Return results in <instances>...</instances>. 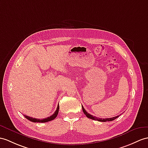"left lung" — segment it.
<instances>
[{
    "label": "left lung",
    "instance_id": "left-lung-1",
    "mask_svg": "<svg viewBox=\"0 0 148 148\" xmlns=\"http://www.w3.org/2000/svg\"><path fill=\"white\" fill-rule=\"evenodd\" d=\"M82 110L83 112H84V113L85 114V116L87 117L89 119H91L92 120H95V121H98L100 122H107V121H114V119H116L117 117H119V116H117L116 117H112V118H107V119H102V118H99V117H96L95 116H93L92 115L88 114L87 112H86L85 109L83 107V106H82Z\"/></svg>",
    "mask_w": 148,
    "mask_h": 148
}]
</instances>
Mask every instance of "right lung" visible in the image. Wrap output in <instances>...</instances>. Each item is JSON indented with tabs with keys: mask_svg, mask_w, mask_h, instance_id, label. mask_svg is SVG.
Segmentation results:
<instances>
[{
	"mask_svg": "<svg viewBox=\"0 0 148 148\" xmlns=\"http://www.w3.org/2000/svg\"><path fill=\"white\" fill-rule=\"evenodd\" d=\"M59 108H60V107L58 106L56 111L55 112V113H54L53 115H51V116L48 117L47 118L42 119H39L32 118V117H31L25 116V115H24V117H26L27 119H28L29 121H30L31 122H49V121H51L52 120H54L57 117L58 114V112H59Z\"/></svg>",
	"mask_w": 148,
	"mask_h": 148,
	"instance_id": "right-lung-1",
	"label": "right lung"
}]
</instances>
